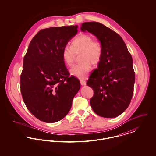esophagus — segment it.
<instances>
[{
    "instance_id": "esophagus-1",
    "label": "esophagus",
    "mask_w": 156,
    "mask_h": 156,
    "mask_svg": "<svg viewBox=\"0 0 156 156\" xmlns=\"http://www.w3.org/2000/svg\"><path fill=\"white\" fill-rule=\"evenodd\" d=\"M80 83H81V85L84 86V85H86V83H87V82H86V81L84 80H80Z\"/></svg>"
}]
</instances>
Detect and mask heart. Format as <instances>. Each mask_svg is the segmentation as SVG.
<instances>
[{
	"label": "heart",
	"mask_w": 156,
	"mask_h": 156,
	"mask_svg": "<svg viewBox=\"0 0 156 156\" xmlns=\"http://www.w3.org/2000/svg\"><path fill=\"white\" fill-rule=\"evenodd\" d=\"M80 54L81 62L75 65L71 70V74L78 78H83L89 73L92 64H98L102 58L103 45L98 39H93L88 34H79L71 41V47L66 46L62 51V57L68 67L74 63L76 54Z\"/></svg>",
	"instance_id": "b5f03b06"
}]
</instances>
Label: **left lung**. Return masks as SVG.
Segmentation results:
<instances>
[{"label": "left lung", "mask_w": 156, "mask_h": 156, "mask_svg": "<svg viewBox=\"0 0 156 156\" xmlns=\"http://www.w3.org/2000/svg\"><path fill=\"white\" fill-rule=\"evenodd\" d=\"M81 30L94 34L103 45L97 71L87 82L94 92L90 99L92 109L104 118L117 117L127 108L133 97L135 73L132 55L122 37L103 24L83 23Z\"/></svg>", "instance_id": "left-lung-1"}]
</instances>
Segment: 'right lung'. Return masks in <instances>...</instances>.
Listing matches in <instances>:
<instances>
[{
  "mask_svg": "<svg viewBox=\"0 0 156 156\" xmlns=\"http://www.w3.org/2000/svg\"><path fill=\"white\" fill-rule=\"evenodd\" d=\"M77 26L40 30L30 41L23 58L20 90L28 110L38 119L54 123L69 112L80 82L69 73L63 48L78 32Z\"/></svg>",
  "mask_w": 156,
  "mask_h": 156,
  "instance_id": "1",
  "label": "right lung"
}]
</instances>
